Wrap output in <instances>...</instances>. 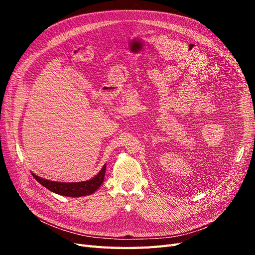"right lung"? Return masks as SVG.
<instances>
[{"label":"right lung","instance_id":"obj_1","mask_svg":"<svg viewBox=\"0 0 255 255\" xmlns=\"http://www.w3.org/2000/svg\"><path fill=\"white\" fill-rule=\"evenodd\" d=\"M106 170V165L103 166V168L95 177H92L91 180L84 181V182H75V183H63V182H54L50 180L42 179V177L38 176L34 173L33 176L36 179L37 182H39L42 186L48 188L49 190L55 192L57 195L66 196V197H83L94 194L98 188L101 186V184L104 181V175Z\"/></svg>","mask_w":255,"mask_h":255}]
</instances>
